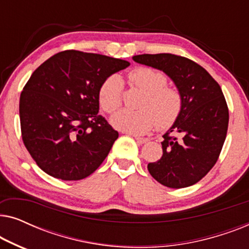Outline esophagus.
Returning <instances> with one entry per match:
<instances>
[{
    "mask_svg": "<svg viewBox=\"0 0 249 249\" xmlns=\"http://www.w3.org/2000/svg\"><path fill=\"white\" fill-rule=\"evenodd\" d=\"M135 139L137 141L138 144H145V142H148L147 138H144V137H137V136H135Z\"/></svg>",
    "mask_w": 249,
    "mask_h": 249,
    "instance_id": "esophagus-1",
    "label": "esophagus"
}]
</instances>
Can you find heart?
<instances>
[{"instance_id":"heart-1","label":"heart","mask_w":249,"mask_h":249,"mask_svg":"<svg viewBox=\"0 0 249 249\" xmlns=\"http://www.w3.org/2000/svg\"><path fill=\"white\" fill-rule=\"evenodd\" d=\"M132 86L144 93L138 111L121 110L111 119L119 130L131 134H145L156 127L166 130L176 124L183 110V96L179 88L169 86L165 73L152 68L139 67L128 74ZM124 85L120 77L110 76L103 81L98 100L107 113H113L121 107Z\"/></svg>"}]
</instances>
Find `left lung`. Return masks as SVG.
<instances>
[{
    "mask_svg": "<svg viewBox=\"0 0 249 249\" xmlns=\"http://www.w3.org/2000/svg\"><path fill=\"white\" fill-rule=\"evenodd\" d=\"M136 62L162 70L183 96V110L163 136V155L148 163L156 181L169 188L195 185L215 165L227 137L229 108L216 80L199 64L170 53L135 55Z\"/></svg>",
    "mask_w": 249,
    "mask_h": 249,
    "instance_id": "8db88e82",
    "label": "left lung"
}]
</instances>
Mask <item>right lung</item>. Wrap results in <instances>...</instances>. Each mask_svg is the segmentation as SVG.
<instances>
[{
    "mask_svg": "<svg viewBox=\"0 0 249 249\" xmlns=\"http://www.w3.org/2000/svg\"><path fill=\"white\" fill-rule=\"evenodd\" d=\"M124 60L67 50L34 71L20 95L21 137L36 164L61 180L91 175L119 132L98 114V91Z\"/></svg>",
    "mask_w": 249,
    "mask_h": 249,
    "instance_id": "1",
    "label": "right lung"
}]
</instances>
